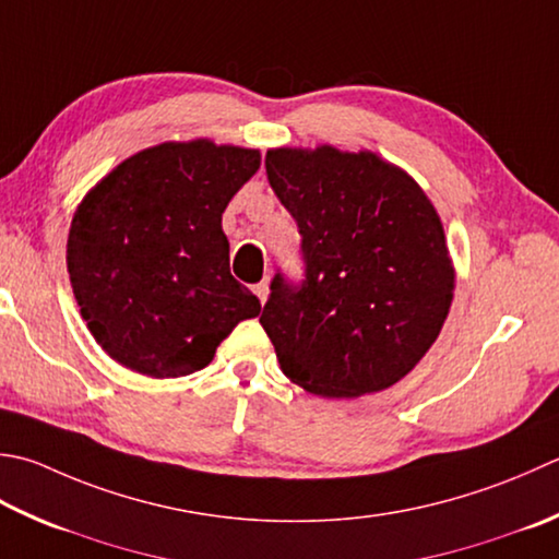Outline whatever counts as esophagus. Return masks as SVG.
Wrapping results in <instances>:
<instances>
[{
	"label": "esophagus",
	"instance_id": "esophagus-1",
	"mask_svg": "<svg viewBox=\"0 0 559 559\" xmlns=\"http://www.w3.org/2000/svg\"><path fill=\"white\" fill-rule=\"evenodd\" d=\"M254 293H257V298L261 300V305H264V302H266V298H269V283H266V281L257 283V286H254Z\"/></svg>",
	"mask_w": 559,
	"mask_h": 559
}]
</instances>
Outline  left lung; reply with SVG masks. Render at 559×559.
Returning a JSON list of instances; mask_svg holds the SVG:
<instances>
[{"instance_id": "left-lung-1", "label": "left lung", "mask_w": 559, "mask_h": 559, "mask_svg": "<svg viewBox=\"0 0 559 559\" xmlns=\"http://www.w3.org/2000/svg\"><path fill=\"white\" fill-rule=\"evenodd\" d=\"M266 177L302 235L305 281L278 273L259 322L281 370L320 397H360L419 364L455 269L429 195L370 150L273 147Z\"/></svg>"}]
</instances>
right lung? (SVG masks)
<instances>
[{
    "mask_svg": "<svg viewBox=\"0 0 559 559\" xmlns=\"http://www.w3.org/2000/svg\"><path fill=\"white\" fill-rule=\"evenodd\" d=\"M261 152L199 138L140 150L76 205L68 237L74 300L96 344L147 378L189 376L261 312L229 273L223 213Z\"/></svg>",
    "mask_w": 559,
    "mask_h": 559,
    "instance_id": "add662e5",
    "label": "right lung"
}]
</instances>
